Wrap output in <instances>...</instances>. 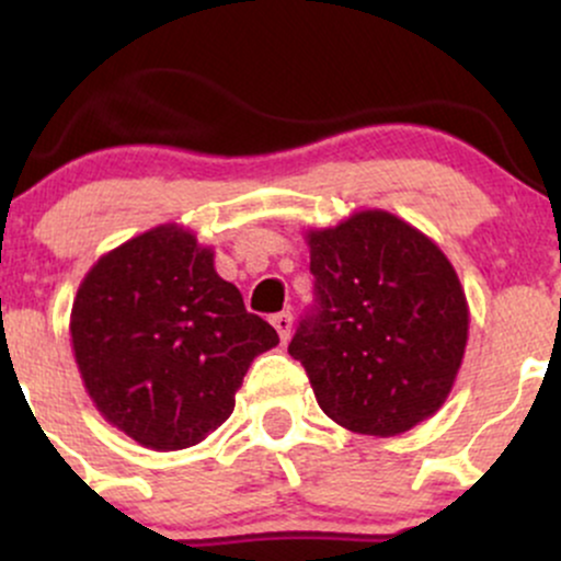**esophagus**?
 <instances>
[{"label": "esophagus", "instance_id": "1", "mask_svg": "<svg viewBox=\"0 0 561 561\" xmlns=\"http://www.w3.org/2000/svg\"><path fill=\"white\" fill-rule=\"evenodd\" d=\"M272 324H274V330L279 332V340H282V343H287L289 334H293V313H289V311L274 313V317H272Z\"/></svg>", "mask_w": 561, "mask_h": 561}]
</instances>
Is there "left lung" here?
<instances>
[{"instance_id":"8db88e82","label":"left lung","mask_w":561,"mask_h":561,"mask_svg":"<svg viewBox=\"0 0 561 561\" xmlns=\"http://www.w3.org/2000/svg\"><path fill=\"white\" fill-rule=\"evenodd\" d=\"M317 306L289 356L330 420L401 435L446 403L465 358L469 306L437 244L388 210L306 231Z\"/></svg>"}]
</instances>
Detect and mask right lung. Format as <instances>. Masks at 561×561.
Segmentation results:
<instances>
[{
    "label": "right lung",
    "mask_w": 561,
    "mask_h": 561,
    "mask_svg": "<svg viewBox=\"0 0 561 561\" xmlns=\"http://www.w3.org/2000/svg\"><path fill=\"white\" fill-rule=\"evenodd\" d=\"M70 343L96 411L139 446H197L234 411L255 356L279 343L179 224L131 237L89 268Z\"/></svg>",
    "instance_id": "1"
}]
</instances>
